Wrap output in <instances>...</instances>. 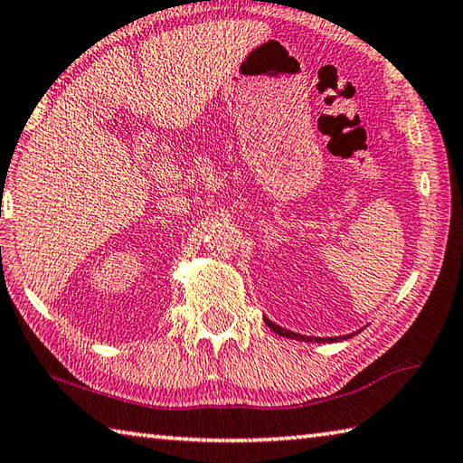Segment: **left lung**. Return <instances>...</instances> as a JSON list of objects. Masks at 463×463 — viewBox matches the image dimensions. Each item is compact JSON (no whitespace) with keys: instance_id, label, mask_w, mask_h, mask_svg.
<instances>
[{"instance_id":"8db88e82","label":"left lung","mask_w":463,"mask_h":463,"mask_svg":"<svg viewBox=\"0 0 463 463\" xmlns=\"http://www.w3.org/2000/svg\"><path fill=\"white\" fill-rule=\"evenodd\" d=\"M266 320V325L274 330L276 335H280V336H286V338H294V340H304V343H335V340H345V338H351L353 335H346V336H326V338H318V336H304V335H296V333H292V330H286V328H282V326H278V325H274L272 320H268V318H264Z\"/></svg>"}]
</instances>
